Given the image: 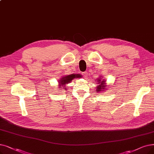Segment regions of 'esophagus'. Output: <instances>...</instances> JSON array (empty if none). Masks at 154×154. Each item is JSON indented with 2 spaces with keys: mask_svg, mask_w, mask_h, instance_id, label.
Returning a JSON list of instances; mask_svg holds the SVG:
<instances>
[{
  "mask_svg": "<svg viewBox=\"0 0 154 154\" xmlns=\"http://www.w3.org/2000/svg\"><path fill=\"white\" fill-rule=\"evenodd\" d=\"M82 75H84V78H87V77H88V73L87 72H84L82 73Z\"/></svg>",
  "mask_w": 154,
  "mask_h": 154,
  "instance_id": "esophagus-1",
  "label": "esophagus"
}]
</instances>
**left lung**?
<instances>
[{"label":"left lung","instance_id":"8db88e82","mask_svg":"<svg viewBox=\"0 0 154 154\" xmlns=\"http://www.w3.org/2000/svg\"><path fill=\"white\" fill-rule=\"evenodd\" d=\"M96 84H97V87L96 88V91L97 92H104L105 90L108 88V85H106V80L105 79H103L102 76H99V77L97 78L96 80Z\"/></svg>","mask_w":154,"mask_h":154}]
</instances>
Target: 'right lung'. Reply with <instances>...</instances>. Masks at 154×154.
<instances>
[{
    "instance_id": "1",
    "label": "right lung",
    "mask_w": 154,
    "mask_h": 154,
    "mask_svg": "<svg viewBox=\"0 0 154 154\" xmlns=\"http://www.w3.org/2000/svg\"><path fill=\"white\" fill-rule=\"evenodd\" d=\"M82 75L80 74V73H78V74H70L69 75H64L59 80H58V89H63V88L65 90H67V88H66V85H67L69 84L73 79H79L81 78Z\"/></svg>"
}]
</instances>
